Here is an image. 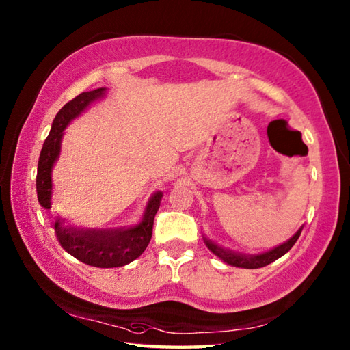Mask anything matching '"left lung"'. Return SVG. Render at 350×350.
Masks as SVG:
<instances>
[{"mask_svg": "<svg viewBox=\"0 0 350 350\" xmlns=\"http://www.w3.org/2000/svg\"><path fill=\"white\" fill-rule=\"evenodd\" d=\"M301 230H303V226L298 228V231L294 234V236H292L289 240H286L284 243L272 247V250H269V251L258 252V254H243V252L228 250V247L217 245L215 241L209 240L205 236H203V241H205L208 250L211 251L214 256H217L221 260V262H225L226 265L236 266V268L257 269V268H263V266L275 262L277 258H280L282 256H284V254L295 245V241L298 240V237H300Z\"/></svg>", "mask_w": 350, "mask_h": 350, "instance_id": "8db88e82", "label": "left lung"}]
</instances>
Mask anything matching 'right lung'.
Masks as SVG:
<instances>
[{
    "mask_svg": "<svg viewBox=\"0 0 350 350\" xmlns=\"http://www.w3.org/2000/svg\"><path fill=\"white\" fill-rule=\"evenodd\" d=\"M105 93V87L81 93L62 107L53 119L52 129L42 145L36 174L38 202L47 211L52 208V171L61 154L64 130L88 107L103 99ZM162 197V191L153 193L145 206L141 220L131 226L79 228L68 225L59 215H56L52 226L61 246L79 262L94 266V268H119V266L131 263L147 250L151 232H153L154 215L161 206Z\"/></svg>",
    "mask_w": 350,
    "mask_h": 350,
    "instance_id": "right-lung-1",
    "label": "right lung"
}]
</instances>
